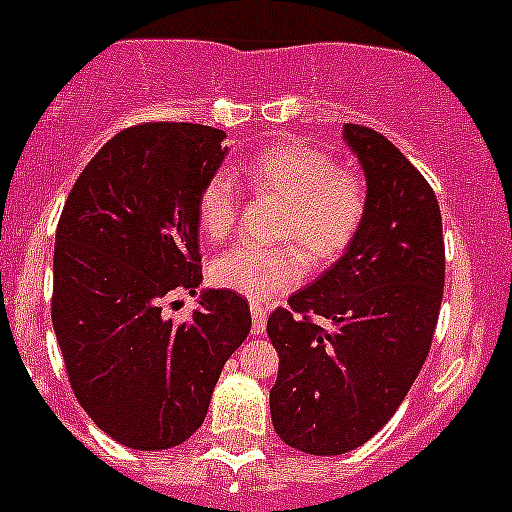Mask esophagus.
<instances>
[{
  "label": "esophagus",
  "mask_w": 512,
  "mask_h": 512,
  "mask_svg": "<svg viewBox=\"0 0 512 512\" xmlns=\"http://www.w3.org/2000/svg\"><path fill=\"white\" fill-rule=\"evenodd\" d=\"M250 310H252V333H255V336H262L267 326V310L262 308L260 303H250Z\"/></svg>",
  "instance_id": "obj_1"
}]
</instances>
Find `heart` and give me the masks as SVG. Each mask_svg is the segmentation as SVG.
I'll return each mask as SVG.
<instances>
[{
	"instance_id": "1",
	"label": "heart",
	"mask_w": 512,
	"mask_h": 512,
	"mask_svg": "<svg viewBox=\"0 0 512 512\" xmlns=\"http://www.w3.org/2000/svg\"><path fill=\"white\" fill-rule=\"evenodd\" d=\"M255 194L285 202L278 237L283 245H237L209 265L217 288L250 300H272L295 288L308 272V255L318 265L333 262L356 240L366 217V184L356 174L338 171L323 148L298 138L267 143L242 164ZM237 189L224 171L209 176L199 191L197 222L209 242H222L237 222ZM299 245L295 246L294 242Z\"/></svg>"
}]
</instances>
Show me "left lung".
<instances>
[{
  "label": "left lung",
  "mask_w": 512,
  "mask_h": 512,
  "mask_svg": "<svg viewBox=\"0 0 512 512\" xmlns=\"http://www.w3.org/2000/svg\"><path fill=\"white\" fill-rule=\"evenodd\" d=\"M366 176L356 240L267 318L280 356L270 417L285 444L343 455L399 409L432 346L444 288L442 214L424 176L366 126H343ZM321 314L331 329L318 327Z\"/></svg>",
  "instance_id": "left-lung-1"
}]
</instances>
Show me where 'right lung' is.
Returning a JSON list of instances; mask_svg holds the SVG:
<instances>
[{
	"instance_id": "add662e5",
	"label": "right lung",
	"mask_w": 512,
	"mask_h": 512,
	"mask_svg": "<svg viewBox=\"0 0 512 512\" xmlns=\"http://www.w3.org/2000/svg\"><path fill=\"white\" fill-rule=\"evenodd\" d=\"M227 133L146 123L90 159L62 207L52 257V328L80 407L108 437L159 452L202 427L250 305L202 290L189 321L161 313L202 283L197 202L222 166Z\"/></svg>"
}]
</instances>
